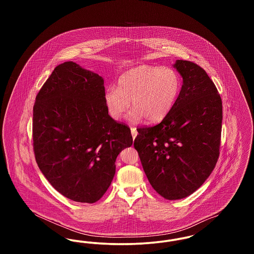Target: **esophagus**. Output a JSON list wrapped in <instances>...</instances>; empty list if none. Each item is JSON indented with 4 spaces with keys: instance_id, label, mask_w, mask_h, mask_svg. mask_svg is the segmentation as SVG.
Returning <instances> with one entry per match:
<instances>
[{
    "instance_id": "34e87169",
    "label": "esophagus",
    "mask_w": 254,
    "mask_h": 254,
    "mask_svg": "<svg viewBox=\"0 0 254 254\" xmlns=\"http://www.w3.org/2000/svg\"><path fill=\"white\" fill-rule=\"evenodd\" d=\"M130 130H131V134H132V138L133 139H135L136 138V136H137V129H136V127H130Z\"/></svg>"
}]
</instances>
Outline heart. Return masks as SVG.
<instances>
[{
    "label": "heart",
    "instance_id": "heart-1",
    "mask_svg": "<svg viewBox=\"0 0 254 254\" xmlns=\"http://www.w3.org/2000/svg\"><path fill=\"white\" fill-rule=\"evenodd\" d=\"M179 73L170 67L142 64L122 73L117 86H109L104 94L109 115L119 120L130 107L128 120L158 123L167 117L182 89Z\"/></svg>",
    "mask_w": 254,
    "mask_h": 254
}]
</instances>
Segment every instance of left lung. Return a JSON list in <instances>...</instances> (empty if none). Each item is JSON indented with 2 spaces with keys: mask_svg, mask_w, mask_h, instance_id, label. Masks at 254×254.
<instances>
[{
  "mask_svg": "<svg viewBox=\"0 0 254 254\" xmlns=\"http://www.w3.org/2000/svg\"><path fill=\"white\" fill-rule=\"evenodd\" d=\"M183 77L175 105L160 124L137 128L134 147L145 175L168 200L197 190L215 168L221 143L223 107L217 88L205 70L177 60Z\"/></svg>",
  "mask_w": 254,
  "mask_h": 254,
  "instance_id": "obj_1",
  "label": "left lung"
}]
</instances>
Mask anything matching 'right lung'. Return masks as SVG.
I'll use <instances>...</instances> for the list:
<instances>
[{"instance_id": "add662e5", "label": "right lung", "mask_w": 254, "mask_h": 254, "mask_svg": "<svg viewBox=\"0 0 254 254\" xmlns=\"http://www.w3.org/2000/svg\"><path fill=\"white\" fill-rule=\"evenodd\" d=\"M104 80L73 62L56 66L33 107V149L39 169L64 197L95 203L115 174V161L132 145L129 127L113 120Z\"/></svg>"}]
</instances>
